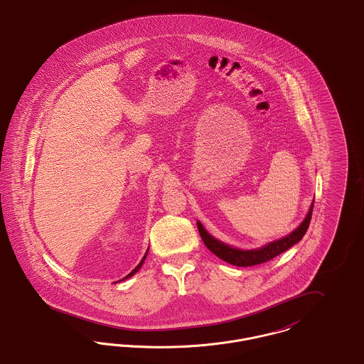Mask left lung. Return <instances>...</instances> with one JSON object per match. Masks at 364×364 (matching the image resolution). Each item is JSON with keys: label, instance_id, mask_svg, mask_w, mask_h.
I'll return each instance as SVG.
<instances>
[{"label": "left lung", "instance_id": "8db88e82", "mask_svg": "<svg viewBox=\"0 0 364 364\" xmlns=\"http://www.w3.org/2000/svg\"><path fill=\"white\" fill-rule=\"evenodd\" d=\"M312 208H314V202H312L311 208L309 210V214L304 218V221L300 224L299 228H296L291 235H288L287 237L279 239L277 242H270V244H267L262 248L251 250V251H242V250H237V248H232L224 242L215 240L213 236L208 235L206 229L202 226L200 223H198V229H199L200 237L205 242V245L220 259L225 260L228 263L239 266V267L255 266V264H260V263H264L267 260L276 258L277 255L282 254L287 250H289L294 244L300 242L303 239V236L306 235V232L309 229L310 221H311Z\"/></svg>", "mask_w": 364, "mask_h": 364}]
</instances>
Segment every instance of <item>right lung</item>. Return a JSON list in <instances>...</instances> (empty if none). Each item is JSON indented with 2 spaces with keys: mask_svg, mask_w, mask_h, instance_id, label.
I'll use <instances>...</instances> for the list:
<instances>
[{
  "mask_svg": "<svg viewBox=\"0 0 364 364\" xmlns=\"http://www.w3.org/2000/svg\"><path fill=\"white\" fill-rule=\"evenodd\" d=\"M146 257H147V252H146V254H144V257H143V259L140 260V263H139L138 266H136V267H135V269H134V270H132V272H131V273H129V274H128V276H127V277H125V278L131 277V276H134V274H135V273H136V272H138L139 269H140V267H141V264H143V262H144V259H146Z\"/></svg>",
  "mask_w": 364,
  "mask_h": 364,
  "instance_id": "right-lung-1",
  "label": "right lung"
}]
</instances>
